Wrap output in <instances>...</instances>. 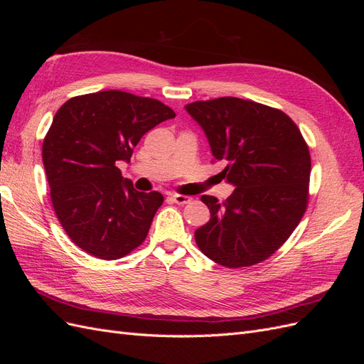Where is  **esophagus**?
<instances>
[{
	"label": "esophagus",
	"mask_w": 364,
	"mask_h": 364,
	"mask_svg": "<svg viewBox=\"0 0 364 364\" xmlns=\"http://www.w3.org/2000/svg\"><path fill=\"white\" fill-rule=\"evenodd\" d=\"M170 200H171V202H174V203H178V205H186V203H190L193 199H191L190 196L173 194V196H170Z\"/></svg>",
	"instance_id": "esophagus-1"
}]
</instances>
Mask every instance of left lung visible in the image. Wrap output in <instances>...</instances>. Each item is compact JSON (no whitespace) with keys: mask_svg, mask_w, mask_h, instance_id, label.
Returning <instances> with one entry per match:
<instances>
[{"mask_svg":"<svg viewBox=\"0 0 364 364\" xmlns=\"http://www.w3.org/2000/svg\"><path fill=\"white\" fill-rule=\"evenodd\" d=\"M202 126L220 173L235 191L226 200L202 196L211 218L194 238L209 259L229 269L272 257L304 217L311 158L294 121L277 107L237 97L186 106Z\"/></svg>","mask_w":364,"mask_h":364,"instance_id":"obj_1","label":"left lung"}]
</instances>
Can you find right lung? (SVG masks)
<instances>
[{
    "label": "right lung",
    "mask_w": 364,
    "mask_h": 364,
    "mask_svg": "<svg viewBox=\"0 0 364 364\" xmlns=\"http://www.w3.org/2000/svg\"><path fill=\"white\" fill-rule=\"evenodd\" d=\"M174 117L156 98L115 90L60 106L43 138L42 161L54 213L77 247L119 259L142 245L164 197L136 191L117 162H129L142 135Z\"/></svg>",
    "instance_id": "right-lung-1"
}]
</instances>
